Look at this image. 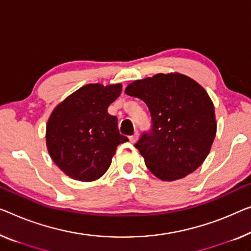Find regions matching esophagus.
I'll return each mask as SVG.
<instances>
[{"label":"esophagus","instance_id":"obj_1","mask_svg":"<svg viewBox=\"0 0 251 251\" xmlns=\"http://www.w3.org/2000/svg\"><path fill=\"white\" fill-rule=\"evenodd\" d=\"M137 140H138V133H135L133 136H129L130 143H136Z\"/></svg>","mask_w":251,"mask_h":251}]
</instances>
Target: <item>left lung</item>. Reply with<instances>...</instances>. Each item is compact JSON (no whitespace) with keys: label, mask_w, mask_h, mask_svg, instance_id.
<instances>
[{"label":"left lung","mask_w":251,"mask_h":251,"mask_svg":"<svg viewBox=\"0 0 251 251\" xmlns=\"http://www.w3.org/2000/svg\"><path fill=\"white\" fill-rule=\"evenodd\" d=\"M125 93L143 100L152 116V130L135 144L149 170L163 181L194 173L216 135L214 106L205 89L175 72L134 81Z\"/></svg>","instance_id":"left-lung-1"}]
</instances>
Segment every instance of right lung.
Returning a JSON list of instances; mask_svg holds the SVG:
<instances>
[{"instance_id":"add662e5","label":"right lung","mask_w":251,"mask_h":251,"mask_svg":"<svg viewBox=\"0 0 251 251\" xmlns=\"http://www.w3.org/2000/svg\"><path fill=\"white\" fill-rule=\"evenodd\" d=\"M122 87L85 84L51 111L46 126L47 150L70 178L89 182L102 177L118 145L128 141L119 134L117 118L108 114Z\"/></svg>"}]
</instances>
